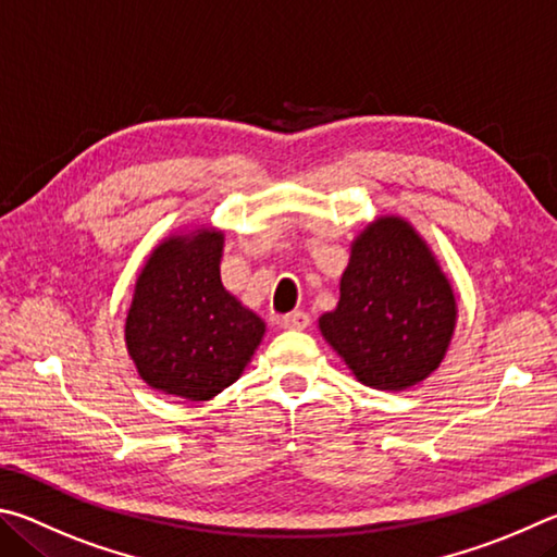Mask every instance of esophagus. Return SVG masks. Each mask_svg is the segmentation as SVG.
Masks as SVG:
<instances>
[{
	"mask_svg": "<svg viewBox=\"0 0 557 557\" xmlns=\"http://www.w3.org/2000/svg\"><path fill=\"white\" fill-rule=\"evenodd\" d=\"M310 325V315L304 310H296V313H288L281 318V327L284 330H306Z\"/></svg>",
	"mask_w": 557,
	"mask_h": 557,
	"instance_id": "1",
	"label": "esophagus"
}]
</instances>
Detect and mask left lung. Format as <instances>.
<instances>
[{"mask_svg": "<svg viewBox=\"0 0 557 557\" xmlns=\"http://www.w3.org/2000/svg\"><path fill=\"white\" fill-rule=\"evenodd\" d=\"M455 327V296L413 227L382 218L359 234L339 304L320 330L359 382L401 392L435 372Z\"/></svg>", "mask_w": 557, "mask_h": 557, "instance_id": "left-lung-1", "label": "left lung"}]
</instances>
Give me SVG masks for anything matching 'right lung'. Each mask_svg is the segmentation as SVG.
<instances>
[{
    "label": "right lung",
    "mask_w": 557,
    "mask_h": 557,
    "mask_svg": "<svg viewBox=\"0 0 557 557\" xmlns=\"http://www.w3.org/2000/svg\"><path fill=\"white\" fill-rule=\"evenodd\" d=\"M222 232L165 239L141 269L126 315V347L159 392L208 401L239 379L263 323L224 290Z\"/></svg>",
    "instance_id": "right-lung-1"
}]
</instances>
